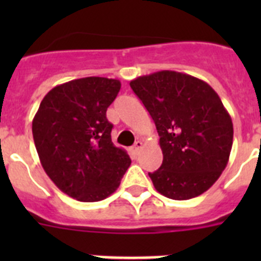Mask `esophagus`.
Masks as SVG:
<instances>
[{"instance_id":"obj_1","label":"esophagus","mask_w":261,"mask_h":261,"mask_svg":"<svg viewBox=\"0 0 261 261\" xmlns=\"http://www.w3.org/2000/svg\"><path fill=\"white\" fill-rule=\"evenodd\" d=\"M142 146H144V144H142L141 141H136L135 145H133V147H132V153L135 154V155H137V154L140 153V150L142 149Z\"/></svg>"}]
</instances>
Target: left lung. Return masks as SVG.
<instances>
[{
  "label": "left lung",
  "mask_w": 261,
  "mask_h": 261,
  "mask_svg": "<svg viewBox=\"0 0 261 261\" xmlns=\"http://www.w3.org/2000/svg\"><path fill=\"white\" fill-rule=\"evenodd\" d=\"M155 123L163 162L149 172L155 190L172 200L208 191L229 162L232 121L206 82L174 70L130 81Z\"/></svg>",
  "instance_id": "1"
}]
</instances>
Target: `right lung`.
Wrapping results in <instances>:
<instances>
[{
  "mask_svg": "<svg viewBox=\"0 0 261 261\" xmlns=\"http://www.w3.org/2000/svg\"><path fill=\"white\" fill-rule=\"evenodd\" d=\"M119 80L86 77L53 87L32 120L45 174L60 191L82 202L100 201L119 188L130 158L111 140L106 117Z\"/></svg>",
  "mask_w": 261,
  "mask_h": 261,
  "instance_id": "obj_1",
  "label": "right lung"
}]
</instances>
